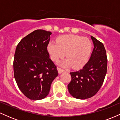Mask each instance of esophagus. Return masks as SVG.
Masks as SVG:
<instances>
[{"label":"esophagus","mask_w":120,"mask_h":120,"mask_svg":"<svg viewBox=\"0 0 120 120\" xmlns=\"http://www.w3.org/2000/svg\"><path fill=\"white\" fill-rule=\"evenodd\" d=\"M57 71H58L59 73H63V72H64V71H65V70L63 69H61L60 68H57Z\"/></svg>","instance_id":"34e87169"}]
</instances>
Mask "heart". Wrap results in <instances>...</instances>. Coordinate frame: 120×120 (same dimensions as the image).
<instances>
[{
    "instance_id": "heart-1",
    "label": "heart",
    "mask_w": 120,
    "mask_h": 120,
    "mask_svg": "<svg viewBox=\"0 0 120 120\" xmlns=\"http://www.w3.org/2000/svg\"><path fill=\"white\" fill-rule=\"evenodd\" d=\"M56 42H50L47 45V51L53 61H59L65 55L67 59L62 62L61 65L72 67L75 69L82 68L89 61L92 43L88 38L68 34L59 37Z\"/></svg>"
}]
</instances>
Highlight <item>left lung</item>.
<instances>
[{
	"instance_id": "8db88e82",
	"label": "left lung",
	"mask_w": 120,
	"mask_h": 120,
	"mask_svg": "<svg viewBox=\"0 0 120 120\" xmlns=\"http://www.w3.org/2000/svg\"><path fill=\"white\" fill-rule=\"evenodd\" d=\"M93 51L89 61L82 69L71 72V79L68 89L71 96L86 99L94 96L102 86L107 71V57L104 45L91 36Z\"/></svg>"
}]
</instances>
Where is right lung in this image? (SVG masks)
Masks as SVG:
<instances>
[{"instance_id": "add662e5", "label": "right lung", "mask_w": 120, "mask_h": 120, "mask_svg": "<svg viewBox=\"0 0 120 120\" xmlns=\"http://www.w3.org/2000/svg\"><path fill=\"white\" fill-rule=\"evenodd\" d=\"M51 34L44 30H34L16 47L14 77L21 91L31 100L46 98L52 81L58 75L57 67L47 51Z\"/></svg>"}]
</instances>
